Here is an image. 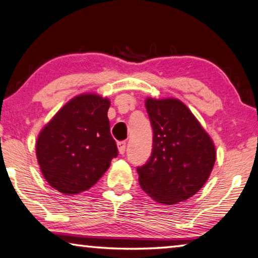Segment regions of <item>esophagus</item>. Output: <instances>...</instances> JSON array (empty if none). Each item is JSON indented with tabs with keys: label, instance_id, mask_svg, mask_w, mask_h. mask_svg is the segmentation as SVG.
Listing matches in <instances>:
<instances>
[{
	"label": "esophagus",
	"instance_id": "34e87169",
	"mask_svg": "<svg viewBox=\"0 0 258 258\" xmlns=\"http://www.w3.org/2000/svg\"><path fill=\"white\" fill-rule=\"evenodd\" d=\"M118 146V151H119L120 155L125 154V149H126V142L125 141H120L117 144Z\"/></svg>",
	"mask_w": 258,
	"mask_h": 258
}]
</instances>
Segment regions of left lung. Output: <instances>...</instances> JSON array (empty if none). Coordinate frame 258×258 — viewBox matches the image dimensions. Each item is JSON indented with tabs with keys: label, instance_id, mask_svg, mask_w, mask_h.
<instances>
[{
	"label": "left lung",
	"instance_id": "1",
	"mask_svg": "<svg viewBox=\"0 0 258 258\" xmlns=\"http://www.w3.org/2000/svg\"><path fill=\"white\" fill-rule=\"evenodd\" d=\"M146 109L153 126V151L137 169L140 186L158 203L186 201L209 178L216 161L214 142L181 101L149 97Z\"/></svg>",
	"mask_w": 258,
	"mask_h": 258
}]
</instances>
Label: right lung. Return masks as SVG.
Wrapping results in <instances>:
<instances>
[{
  "label": "right lung",
  "instance_id": "right-lung-1",
  "mask_svg": "<svg viewBox=\"0 0 258 258\" xmlns=\"http://www.w3.org/2000/svg\"><path fill=\"white\" fill-rule=\"evenodd\" d=\"M110 101L96 94L73 97L41 131L36 158L44 179L65 195L85 191L99 181L117 157L110 134Z\"/></svg>",
  "mask_w": 258,
  "mask_h": 258
}]
</instances>
